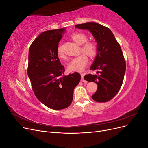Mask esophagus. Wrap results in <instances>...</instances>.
Returning <instances> with one entry per match:
<instances>
[{
	"mask_svg": "<svg viewBox=\"0 0 148 148\" xmlns=\"http://www.w3.org/2000/svg\"><path fill=\"white\" fill-rule=\"evenodd\" d=\"M84 75H85V73H82V74H81V76H82L81 82H86V80H85V79H84Z\"/></svg>",
	"mask_w": 148,
	"mask_h": 148,
	"instance_id": "obj_1",
	"label": "esophagus"
}]
</instances>
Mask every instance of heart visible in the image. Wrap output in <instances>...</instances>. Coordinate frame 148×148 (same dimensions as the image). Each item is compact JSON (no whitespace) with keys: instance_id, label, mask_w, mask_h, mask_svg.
Instances as JSON below:
<instances>
[{"instance_id":"1","label":"heart","mask_w":148,"mask_h":148,"mask_svg":"<svg viewBox=\"0 0 148 148\" xmlns=\"http://www.w3.org/2000/svg\"><path fill=\"white\" fill-rule=\"evenodd\" d=\"M72 40L81 46V51L86 53L90 57H95L97 53V46L96 44L91 41H87V36L82 33H74L71 35ZM57 55L61 59H64L65 56L62 51L60 46H59L57 51ZM88 57L84 53L76 57L71 60L68 65V70L70 71H83L88 64Z\"/></svg>"}]
</instances>
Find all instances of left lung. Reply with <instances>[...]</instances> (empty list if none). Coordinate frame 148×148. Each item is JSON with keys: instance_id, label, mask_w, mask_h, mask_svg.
I'll return each instance as SVG.
<instances>
[{"instance_id": "obj_1", "label": "left lung", "mask_w": 148, "mask_h": 148, "mask_svg": "<svg viewBox=\"0 0 148 148\" xmlns=\"http://www.w3.org/2000/svg\"><path fill=\"white\" fill-rule=\"evenodd\" d=\"M75 28L88 29L96 39L97 53L90 70H98L97 75L88 74L84 79L97 84L94 101L106 102L117 95L122 86L126 70V62L120 44L108 28L95 22L75 25Z\"/></svg>"}]
</instances>
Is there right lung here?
I'll return each mask as SVG.
<instances>
[{
  "label": "right lung",
  "instance_id": "add662e5",
  "mask_svg": "<svg viewBox=\"0 0 148 148\" xmlns=\"http://www.w3.org/2000/svg\"><path fill=\"white\" fill-rule=\"evenodd\" d=\"M65 29L46 31L31 43L28 55V75L38 99L53 110L68 107L81 75L78 72L64 75L57 53Z\"/></svg>",
  "mask_w": 148,
  "mask_h": 148
}]
</instances>
